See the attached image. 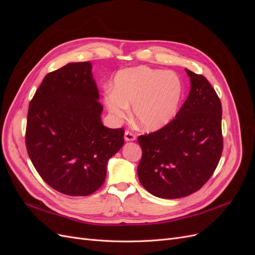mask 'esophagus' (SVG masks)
Segmentation results:
<instances>
[{
	"instance_id": "esophagus-1",
	"label": "esophagus",
	"mask_w": 255,
	"mask_h": 255,
	"mask_svg": "<svg viewBox=\"0 0 255 255\" xmlns=\"http://www.w3.org/2000/svg\"><path fill=\"white\" fill-rule=\"evenodd\" d=\"M136 139V136L133 134L128 132V130H127V132L125 133V140L126 141H134Z\"/></svg>"
}]
</instances>
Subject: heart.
Masks as SVG:
<instances>
[{
  "mask_svg": "<svg viewBox=\"0 0 255 255\" xmlns=\"http://www.w3.org/2000/svg\"><path fill=\"white\" fill-rule=\"evenodd\" d=\"M183 97L181 79L172 71L145 66L126 68L114 79V89L104 95V103L115 120L122 121L132 105L133 119L145 132L165 128L177 114Z\"/></svg>",
  "mask_w": 255,
  "mask_h": 255,
  "instance_id": "b5f03b06",
  "label": "heart"
}]
</instances>
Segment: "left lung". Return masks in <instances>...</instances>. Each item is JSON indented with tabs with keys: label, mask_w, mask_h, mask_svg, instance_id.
Segmentation results:
<instances>
[{
	"label": "left lung",
	"mask_w": 255,
	"mask_h": 255,
	"mask_svg": "<svg viewBox=\"0 0 255 255\" xmlns=\"http://www.w3.org/2000/svg\"><path fill=\"white\" fill-rule=\"evenodd\" d=\"M185 70L190 91L175 118L156 132L138 137L142 149L139 182L163 199L183 198L201 188L223 148L220 99L203 75Z\"/></svg>",
	"instance_id": "obj_1"
}]
</instances>
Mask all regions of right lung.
Listing matches in <instances>:
<instances>
[{
	"instance_id": "right-lung-1",
	"label": "right lung",
	"mask_w": 255,
	"mask_h": 255,
	"mask_svg": "<svg viewBox=\"0 0 255 255\" xmlns=\"http://www.w3.org/2000/svg\"><path fill=\"white\" fill-rule=\"evenodd\" d=\"M89 61L44 76L28 106L25 142L42 180L68 196L102 186L109 159L125 143V129L103 126V106Z\"/></svg>"
}]
</instances>
